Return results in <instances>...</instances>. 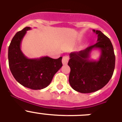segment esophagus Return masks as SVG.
<instances>
[{
  "label": "esophagus",
  "instance_id": "34e87169",
  "mask_svg": "<svg viewBox=\"0 0 122 122\" xmlns=\"http://www.w3.org/2000/svg\"><path fill=\"white\" fill-rule=\"evenodd\" d=\"M69 60V57L68 56H65L63 57L62 59V63L63 65H66L68 63V62Z\"/></svg>",
  "mask_w": 122,
  "mask_h": 122
}]
</instances>
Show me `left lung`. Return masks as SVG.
I'll list each match as a JSON object with an SVG mask.
<instances>
[{
  "label": "left lung",
  "mask_w": 122,
  "mask_h": 122,
  "mask_svg": "<svg viewBox=\"0 0 122 122\" xmlns=\"http://www.w3.org/2000/svg\"><path fill=\"white\" fill-rule=\"evenodd\" d=\"M93 31L97 35V43L82 51L71 52L68 63L71 69L70 84L74 90L82 93L102 89L109 81L115 68L116 57L111 41L101 31ZM95 49L101 52L97 61L90 59Z\"/></svg>",
  "instance_id": "8db88e82"
}]
</instances>
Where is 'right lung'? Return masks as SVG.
<instances>
[{
	"label": "right lung",
	"mask_w": 122,
	"mask_h": 122,
	"mask_svg": "<svg viewBox=\"0 0 122 122\" xmlns=\"http://www.w3.org/2000/svg\"><path fill=\"white\" fill-rule=\"evenodd\" d=\"M26 27L17 32L8 48V63L13 76L18 82L29 89L40 90L48 87L54 74L62 66V59L45 56L37 59H29L23 54L21 45L27 31Z\"/></svg>",
	"instance_id": "1"
}]
</instances>
